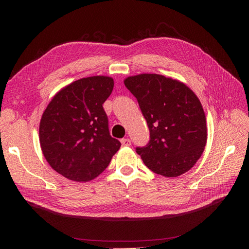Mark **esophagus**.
<instances>
[{"label": "esophagus", "mask_w": 249, "mask_h": 249, "mask_svg": "<svg viewBox=\"0 0 249 249\" xmlns=\"http://www.w3.org/2000/svg\"><path fill=\"white\" fill-rule=\"evenodd\" d=\"M120 142H122L123 146H130L131 145V140L127 139V138H124L120 140Z\"/></svg>", "instance_id": "obj_1"}]
</instances>
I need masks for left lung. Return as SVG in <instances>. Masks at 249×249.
Instances as JSON below:
<instances>
[{
	"mask_svg": "<svg viewBox=\"0 0 249 249\" xmlns=\"http://www.w3.org/2000/svg\"><path fill=\"white\" fill-rule=\"evenodd\" d=\"M149 129V141L136 152L158 175L176 178L190 170L207 143V124L198 97L184 83L142 73L124 80Z\"/></svg>",
	"mask_w": 249,
	"mask_h": 249,
	"instance_id": "8db88e82",
	"label": "left lung"
}]
</instances>
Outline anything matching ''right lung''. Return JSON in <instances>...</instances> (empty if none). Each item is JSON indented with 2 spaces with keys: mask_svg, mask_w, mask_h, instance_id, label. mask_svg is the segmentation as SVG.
<instances>
[{
  "mask_svg": "<svg viewBox=\"0 0 249 249\" xmlns=\"http://www.w3.org/2000/svg\"><path fill=\"white\" fill-rule=\"evenodd\" d=\"M113 86L109 77L80 79L60 90L44 110L39 125L42 153L52 168L66 178L93 179L122 145L111 137L103 108Z\"/></svg>",
  "mask_w": 249,
  "mask_h": 249,
  "instance_id": "1",
  "label": "right lung"
}]
</instances>
